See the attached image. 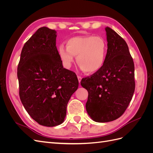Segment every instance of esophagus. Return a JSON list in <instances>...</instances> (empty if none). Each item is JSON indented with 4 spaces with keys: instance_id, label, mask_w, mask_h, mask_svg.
<instances>
[{
    "instance_id": "obj_1",
    "label": "esophagus",
    "mask_w": 153,
    "mask_h": 153,
    "mask_svg": "<svg viewBox=\"0 0 153 153\" xmlns=\"http://www.w3.org/2000/svg\"><path fill=\"white\" fill-rule=\"evenodd\" d=\"M78 77V82H79V83H80V82H81V80H82V77L81 76H77Z\"/></svg>"
}]
</instances>
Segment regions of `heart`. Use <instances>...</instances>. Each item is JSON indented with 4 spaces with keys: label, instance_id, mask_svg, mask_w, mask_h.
Instances as JSON below:
<instances>
[{
    "label": "heart",
    "instance_id": "1",
    "mask_svg": "<svg viewBox=\"0 0 153 153\" xmlns=\"http://www.w3.org/2000/svg\"><path fill=\"white\" fill-rule=\"evenodd\" d=\"M108 45L106 40L100 36H76L68 39L66 47L61 45L58 53L63 66L70 68L74 59L81 69L87 73L98 72L104 66L107 55Z\"/></svg>",
    "mask_w": 153,
    "mask_h": 153
}]
</instances>
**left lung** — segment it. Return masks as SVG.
<instances>
[{
  "instance_id": "obj_1",
  "label": "left lung",
  "mask_w": 153,
  "mask_h": 153,
  "mask_svg": "<svg viewBox=\"0 0 153 153\" xmlns=\"http://www.w3.org/2000/svg\"><path fill=\"white\" fill-rule=\"evenodd\" d=\"M108 50L103 67L81 85L88 91L85 105L95 122L114 121L124 114L135 91V66L128 45L117 32L105 28Z\"/></svg>"
}]
</instances>
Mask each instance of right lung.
<instances>
[{
    "mask_svg": "<svg viewBox=\"0 0 153 153\" xmlns=\"http://www.w3.org/2000/svg\"><path fill=\"white\" fill-rule=\"evenodd\" d=\"M56 38L57 32L47 27L37 30L23 47L17 69L23 105L35 121L47 127L64 122L78 87L76 74L63 68Z\"/></svg>",
    "mask_w": 153,
    "mask_h": 153,
    "instance_id": "right-lung-1",
    "label": "right lung"
}]
</instances>
